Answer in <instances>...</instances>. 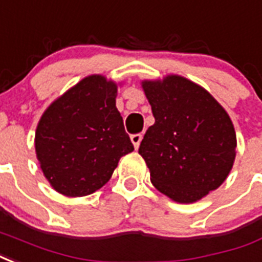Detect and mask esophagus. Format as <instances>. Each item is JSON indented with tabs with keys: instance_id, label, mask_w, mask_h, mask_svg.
I'll return each instance as SVG.
<instances>
[{
	"instance_id": "esophagus-1",
	"label": "esophagus",
	"mask_w": 262,
	"mask_h": 262,
	"mask_svg": "<svg viewBox=\"0 0 262 262\" xmlns=\"http://www.w3.org/2000/svg\"><path fill=\"white\" fill-rule=\"evenodd\" d=\"M141 139H143V136L141 135H132L130 136V140L132 143H133V146H135V148H139V146H140V141Z\"/></svg>"
}]
</instances>
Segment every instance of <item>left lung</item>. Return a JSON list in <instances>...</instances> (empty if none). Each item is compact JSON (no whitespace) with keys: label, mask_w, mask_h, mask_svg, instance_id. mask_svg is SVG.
<instances>
[{"label":"left lung","mask_w":262,"mask_h":262,"mask_svg":"<svg viewBox=\"0 0 262 262\" xmlns=\"http://www.w3.org/2000/svg\"><path fill=\"white\" fill-rule=\"evenodd\" d=\"M156 123L139 148L151 183L170 200L189 204L218 189L236 157V133L228 112L205 89L168 75L143 80Z\"/></svg>","instance_id":"8db88e82"}]
</instances>
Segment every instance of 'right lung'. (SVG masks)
Instances as JSON below:
<instances>
[{
    "label": "right lung",
    "instance_id": "add662e5",
    "mask_svg": "<svg viewBox=\"0 0 262 262\" xmlns=\"http://www.w3.org/2000/svg\"><path fill=\"white\" fill-rule=\"evenodd\" d=\"M118 84L92 75L63 93L40 118L34 147L42 173L63 195L82 197L111 179L135 150L116 110Z\"/></svg>",
    "mask_w": 262,
    "mask_h": 262
}]
</instances>
